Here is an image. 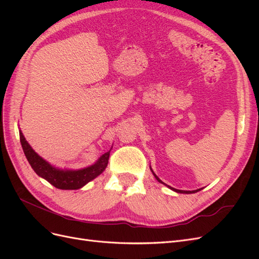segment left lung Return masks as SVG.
I'll list each match as a JSON object with an SVG mask.
<instances>
[{"label":"left lung","instance_id":"1","mask_svg":"<svg viewBox=\"0 0 259 259\" xmlns=\"http://www.w3.org/2000/svg\"><path fill=\"white\" fill-rule=\"evenodd\" d=\"M151 169V168H150ZM151 171H152V174L154 175V177H155V179L156 180H158V182L159 183H161V184H164L163 182H162V180L158 177V176H156L154 173H153V170L151 169ZM167 186V185H166ZM168 188H169V189H171V190H173V191H175V192H178V193H195V192H198V191H200V189H198V190H192V191H187V190H178V189H175V188H171V187H169V186H167Z\"/></svg>","mask_w":259,"mask_h":259}]
</instances>
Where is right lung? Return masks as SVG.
<instances>
[{"instance_id": "obj_1", "label": "right lung", "mask_w": 259, "mask_h": 259, "mask_svg": "<svg viewBox=\"0 0 259 259\" xmlns=\"http://www.w3.org/2000/svg\"><path fill=\"white\" fill-rule=\"evenodd\" d=\"M19 137L22 150L25 152V155L31 167L33 168V170L38 176L48 180L51 185L58 188V189H80V188L90 183L91 180L95 179L98 175L103 173L108 165L110 151L101 155L96 161V163L91 166L81 169H60L51 165L49 162L42 159L28 144L21 131H19Z\"/></svg>"}]
</instances>
